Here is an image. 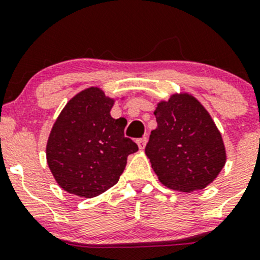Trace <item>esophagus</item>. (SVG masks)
Segmentation results:
<instances>
[{"instance_id":"1","label":"esophagus","mask_w":260,"mask_h":260,"mask_svg":"<svg viewBox=\"0 0 260 260\" xmlns=\"http://www.w3.org/2000/svg\"><path fill=\"white\" fill-rule=\"evenodd\" d=\"M146 143H147V137H143V138H140V140H137V145L140 150H143V148H145Z\"/></svg>"}]
</instances>
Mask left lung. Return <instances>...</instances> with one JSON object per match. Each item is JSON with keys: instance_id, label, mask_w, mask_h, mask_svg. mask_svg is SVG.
Returning a JSON list of instances; mask_svg holds the SVG:
<instances>
[{"instance_id": "8db88e82", "label": "left lung", "mask_w": 260, "mask_h": 260, "mask_svg": "<svg viewBox=\"0 0 260 260\" xmlns=\"http://www.w3.org/2000/svg\"><path fill=\"white\" fill-rule=\"evenodd\" d=\"M157 128L145 153L161 184L191 193L213 183L226 164L222 135L202 103L189 92L158 100L153 112Z\"/></svg>"}]
</instances>
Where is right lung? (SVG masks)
<instances>
[{
    "mask_svg": "<svg viewBox=\"0 0 260 260\" xmlns=\"http://www.w3.org/2000/svg\"><path fill=\"white\" fill-rule=\"evenodd\" d=\"M118 99L98 86L87 87L71 98L55 119L45 155L63 190L82 198L96 197L118 183L128 155L138 151L124 137L127 120L110 115Z\"/></svg>",
    "mask_w": 260,
    "mask_h": 260,
    "instance_id": "obj_1",
    "label": "right lung"
}]
</instances>
